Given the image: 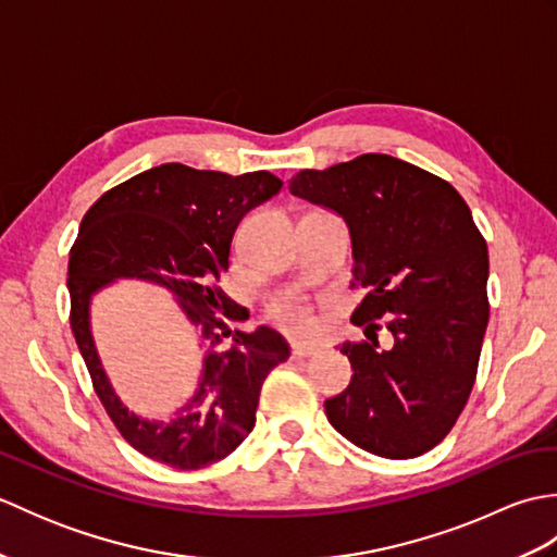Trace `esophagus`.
I'll return each mask as SVG.
<instances>
[{
	"label": "esophagus",
	"mask_w": 557,
	"mask_h": 557,
	"mask_svg": "<svg viewBox=\"0 0 557 557\" xmlns=\"http://www.w3.org/2000/svg\"><path fill=\"white\" fill-rule=\"evenodd\" d=\"M315 354H321V349L309 347V345H301V342H297V345H292V359H309V357H315Z\"/></svg>",
	"instance_id": "esophagus-1"
}]
</instances>
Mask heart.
I'll use <instances>...</instances> for the list:
<instances>
[{
	"label": "heart",
	"instance_id": "heart-1",
	"mask_svg": "<svg viewBox=\"0 0 557 557\" xmlns=\"http://www.w3.org/2000/svg\"><path fill=\"white\" fill-rule=\"evenodd\" d=\"M268 318L289 335L309 337L315 333L318 321L311 304L301 297H282L268 306Z\"/></svg>",
	"mask_w": 557,
	"mask_h": 557
}]
</instances>
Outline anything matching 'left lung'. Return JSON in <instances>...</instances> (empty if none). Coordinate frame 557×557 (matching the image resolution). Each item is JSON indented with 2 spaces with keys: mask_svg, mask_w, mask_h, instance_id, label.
I'll use <instances>...</instances> for the list:
<instances>
[{
  "mask_svg": "<svg viewBox=\"0 0 557 557\" xmlns=\"http://www.w3.org/2000/svg\"><path fill=\"white\" fill-rule=\"evenodd\" d=\"M289 191L345 218L366 289L351 321L369 339L339 347L354 375L325 399L327 421L377 457L429 453L467 405L488 325V246L469 206L441 176L381 152L301 170ZM381 317L389 350L376 345Z\"/></svg>",
  "mask_w": 557,
  "mask_h": 557,
  "instance_id": "obj_1",
  "label": "left lung"
}]
</instances>
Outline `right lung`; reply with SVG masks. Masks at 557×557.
I'll return each instance as SVG.
<instances>
[{
	"label": "right lung",
	"instance_id": "add662e5",
	"mask_svg": "<svg viewBox=\"0 0 557 557\" xmlns=\"http://www.w3.org/2000/svg\"><path fill=\"white\" fill-rule=\"evenodd\" d=\"M280 188L282 182L265 170L232 176L168 162L110 188L81 222L69 253L71 330L116 431L160 465L191 471L232 455L253 431L268 373L289 359V345L275 330L230 327V321H244L246 309L218 285L230 268L236 224ZM116 278L168 288L201 337L199 389L172 422L128 412L99 363L89 335V299Z\"/></svg>",
	"mask_w": 557,
	"mask_h": 557
}]
</instances>
